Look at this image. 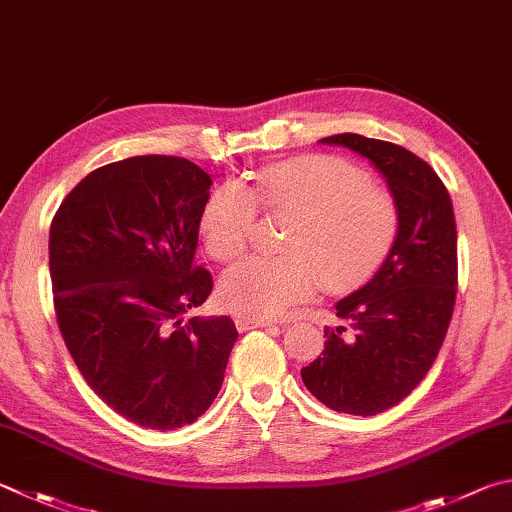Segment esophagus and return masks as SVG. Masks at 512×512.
I'll return each instance as SVG.
<instances>
[{"label": "esophagus", "mask_w": 512, "mask_h": 512, "mask_svg": "<svg viewBox=\"0 0 512 512\" xmlns=\"http://www.w3.org/2000/svg\"><path fill=\"white\" fill-rule=\"evenodd\" d=\"M235 324H237V329L244 333V331H250V329H262V327H273V322L271 320H264V318H239L235 320Z\"/></svg>", "instance_id": "1"}]
</instances>
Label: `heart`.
I'll list each match as a JSON object with an SVG mask.
<instances>
[{
    "instance_id": "1",
    "label": "heart",
    "mask_w": 512,
    "mask_h": 512,
    "mask_svg": "<svg viewBox=\"0 0 512 512\" xmlns=\"http://www.w3.org/2000/svg\"><path fill=\"white\" fill-rule=\"evenodd\" d=\"M257 203L268 215L293 217L284 257H248L221 280V300L241 318H275L322 288L345 293L365 284L401 230L392 192L340 156H300L264 167L255 190L226 181L203 203L199 228L212 259L232 262L248 248Z\"/></svg>"
}]
</instances>
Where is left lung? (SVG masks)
Masks as SVG:
<instances>
[{
    "label": "left lung",
    "instance_id": "8db88e82",
    "mask_svg": "<svg viewBox=\"0 0 512 512\" xmlns=\"http://www.w3.org/2000/svg\"><path fill=\"white\" fill-rule=\"evenodd\" d=\"M322 143L367 156L401 208L392 253L374 280L336 304L342 324L324 329V351L302 369L320 403L374 416L401 403L439 356L457 300V224L448 188L410 150L360 134Z\"/></svg>",
    "mask_w": 512,
    "mask_h": 512
}]
</instances>
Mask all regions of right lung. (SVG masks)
I'll return each instance as SVG.
<instances>
[{
  "instance_id": "right-lung-1",
  "label": "right lung",
  "mask_w": 512,
  "mask_h": 512,
  "mask_svg": "<svg viewBox=\"0 0 512 512\" xmlns=\"http://www.w3.org/2000/svg\"><path fill=\"white\" fill-rule=\"evenodd\" d=\"M212 179L183 156L102 165L51 221L58 327L87 385L150 430L190 425L215 401L237 329L228 315L190 318L212 291L194 264Z\"/></svg>"
}]
</instances>
